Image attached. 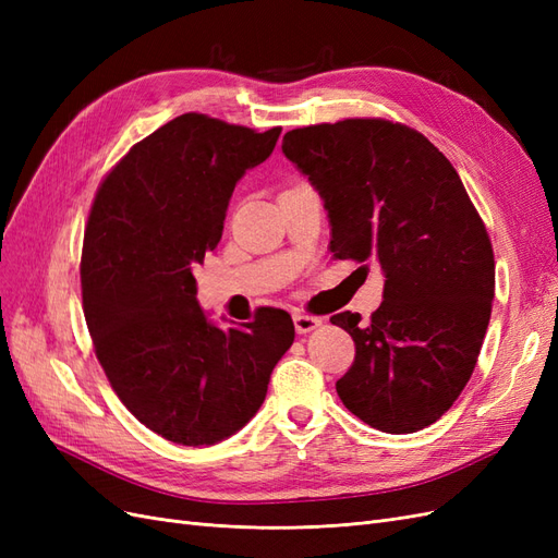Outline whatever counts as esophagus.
<instances>
[{"instance_id":"34e87169","label":"esophagus","mask_w":558,"mask_h":558,"mask_svg":"<svg viewBox=\"0 0 558 558\" xmlns=\"http://www.w3.org/2000/svg\"><path fill=\"white\" fill-rule=\"evenodd\" d=\"M293 324H295V330H298L300 335H305V332L316 330L320 324H324V320H320L318 316L305 314V312H295V314H293Z\"/></svg>"}]
</instances>
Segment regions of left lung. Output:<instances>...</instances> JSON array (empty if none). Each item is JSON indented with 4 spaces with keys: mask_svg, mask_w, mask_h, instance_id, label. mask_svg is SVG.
<instances>
[{
    "mask_svg": "<svg viewBox=\"0 0 558 558\" xmlns=\"http://www.w3.org/2000/svg\"><path fill=\"white\" fill-rule=\"evenodd\" d=\"M281 150L324 197L332 258L386 277L369 320L330 316L356 344L337 396L384 433L435 424L477 365L496 293L494 246L459 172L386 118L295 128Z\"/></svg>",
    "mask_w": 558,
    "mask_h": 558,
    "instance_id": "left-lung-1",
    "label": "left lung"
}]
</instances>
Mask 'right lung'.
Returning a JSON list of instances; mask_svg holds the SVG:
<instances>
[{
  "label": "right lung",
  "mask_w": 558,
  "mask_h": 558,
  "mask_svg": "<svg viewBox=\"0 0 558 558\" xmlns=\"http://www.w3.org/2000/svg\"><path fill=\"white\" fill-rule=\"evenodd\" d=\"M279 132L183 113L134 144L95 193L81 251L95 356L125 408L170 442L238 433L293 344V318L275 307L211 326L193 277L221 242L234 185Z\"/></svg>",
  "instance_id": "obj_1"
}]
</instances>
